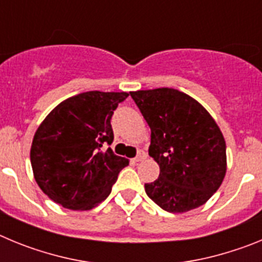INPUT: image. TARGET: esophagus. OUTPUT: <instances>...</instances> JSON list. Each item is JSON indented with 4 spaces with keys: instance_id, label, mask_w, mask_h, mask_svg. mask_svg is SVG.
Wrapping results in <instances>:
<instances>
[{
    "instance_id": "1",
    "label": "esophagus",
    "mask_w": 262,
    "mask_h": 262,
    "mask_svg": "<svg viewBox=\"0 0 262 262\" xmlns=\"http://www.w3.org/2000/svg\"><path fill=\"white\" fill-rule=\"evenodd\" d=\"M145 157H147V154H145L144 151H139L135 159H133V161H134V163H139V161H143Z\"/></svg>"
}]
</instances>
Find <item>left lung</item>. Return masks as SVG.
<instances>
[{"mask_svg":"<svg viewBox=\"0 0 262 262\" xmlns=\"http://www.w3.org/2000/svg\"><path fill=\"white\" fill-rule=\"evenodd\" d=\"M151 128L149 156L160 166L145 193L168 212L205 205L227 170L226 142L214 118L198 101L172 88L129 92Z\"/></svg>","mask_w":262,"mask_h":262,"instance_id":"obj_1","label":"left lung"}]
</instances>
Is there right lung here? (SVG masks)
Here are the masks:
<instances>
[{
	"mask_svg": "<svg viewBox=\"0 0 262 262\" xmlns=\"http://www.w3.org/2000/svg\"><path fill=\"white\" fill-rule=\"evenodd\" d=\"M126 92H86L62 101L32 139L30 160L36 184L69 210H92L105 201L128 160L114 155L110 120Z\"/></svg>",
	"mask_w": 262,
	"mask_h": 262,
	"instance_id": "obj_1",
	"label": "right lung"
}]
</instances>
